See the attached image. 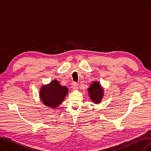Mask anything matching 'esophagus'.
<instances>
[{
	"label": "esophagus",
	"instance_id": "obj_1",
	"mask_svg": "<svg viewBox=\"0 0 151 151\" xmlns=\"http://www.w3.org/2000/svg\"><path fill=\"white\" fill-rule=\"evenodd\" d=\"M72 88L73 90H76L78 89V84L76 83H73Z\"/></svg>",
	"mask_w": 151,
	"mask_h": 151
}]
</instances>
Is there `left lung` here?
<instances>
[{"label":"left lung","instance_id":"8db88e82","mask_svg":"<svg viewBox=\"0 0 151 151\" xmlns=\"http://www.w3.org/2000/svg\"><path fill=\"white\" fill-rule=\"evenodd\" d=\"M88 92L91 100L96 104H99L104 97V89L100 83L97 81H93L92 84H91Z\"/></svg>","mask_w":151,"mask_h":151}]
</instances>
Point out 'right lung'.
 <instances>
[{
	"label": "right lung",
	"mask_w": 151,
	"mask_h": 151,
	"mask_svg": "<svg viewBox=\"0 0 151 151\" xmlns=\"http://www.w3.org/2000/svg\"><path fill=\"white\" fill-rule=\"evenodd\" d=\"M68 93L66 86H62L54 80L49 84L42 86L40 96L43 104L52 108H55L64 100Z\"/></svg>",
	"instance_id": "obj_1"
}]
</instances>
